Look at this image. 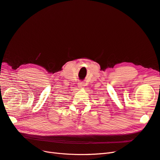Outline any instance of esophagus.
<instances>
[{"label": "esophagus", "instance_id": "obj_1", "mask_svg": "<svg viewBox=\"0 0 160 160\" xmlns=\"http://www.w3.org/2000/svg\"><path fill=\"white\" fill-rule=\"evenodd\" d=\"M78 86L79 88H83L85 85L83 82H80L78 84Z\"/></svg>", "mask_w": 160, "mask_h": 160}]
</instances>
